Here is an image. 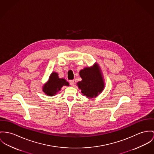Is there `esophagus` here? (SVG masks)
Returning <instances> with one entry per match:
<instances>
[{
	"label": "esophagus",
	"instance_id": "obj_1",
	"mask_svg": "<svg viewBox=\"0 0 154 154\" xmlns=\"http://www.w3.org/2000/svg\"><path fill=\"white\" fill-rule=\"evenodd\" d=\"M70 84L71 85H74V80H70Z\"/></svg>",
	"mask_w": 154,
	"mask_h": 154
}]
</instances>
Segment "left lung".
Here are the masks:
<instances>
[{"label": "left lung", "mask_w": 154, "mask_h": 154, "mask_svg": "<svg viewBox=\"0 0 154 154\" xmlns=\"http://www.w3.org/2000/svg\"><path fill=\"white\" fill-rule=\"evenodd\" d=\"M80 75L82 80L77 84L84 96L93 98L103 91L104 82L98 64L80 70Z\"/></svg>", "instance_id": "8db88e82"}]
</instances>
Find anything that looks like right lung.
I'll use <instances>...</instances> for the list:
<instances>
[{
  "mask_svg": "<svg viewBox=\"0 0 154 154\" xmlns=\"http://www.w3.org/2000/svg\"><path fill=\"white\" fill-rule=\"evenodd\" d=\"M63 85L69 86V83L64 79H60L57 72H53L48 82L43 85V91L48 95L53 96L60 91Z\"/></svg>",
  "mask_w": 154,
  "mask_h": 154,
  "instance_id": "1",
  "label": "right lung"
}]
</instances>
